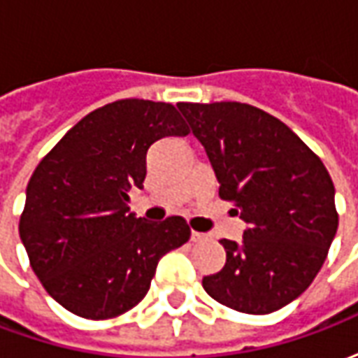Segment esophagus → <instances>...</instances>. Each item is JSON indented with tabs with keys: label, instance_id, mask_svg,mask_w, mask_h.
<instances>
[{
	"label": "esophagus",
	"instance_id": "1",
	"mask_svg": "<svg viewBox=\"0 0 358 358\" xmlns=\"http://www.w3.org/2000/svg\"><path fill=\"white\" fill-rule=\"evenodd\" d=\"M205 240V234H201V232H192V241H195V243H197V241H203Z\"/></svg>",
	"mask_w": 358,
	"mask_h": 358
}]
</instances>
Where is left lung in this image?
<instances>
[{
    "label": "left lung",
    "mask_w": 358,
    "mask_h": 358,
    "mask_svg": "<svg viewBox=\"0 0 358 358\" xmlns=\"http://www.w3.org/2000/svg\"><path fill=\"white\" fill-rule=\"evenodd\" d=\"M207 151L218 197L248 222L240 243L220 240L226 263L203 278L210 297L240 313L268 315L315 280L338 230L334 182L297 134L238 101L178 103Z\"/></svg>",
    "instance_id": "8db88e82"
}]
</instances>
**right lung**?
I'll list each match as a JSON object with an SVG mask.
<instances>
[{
	"mask_svg": "<svg viewBox=\"0 0 358 358\" xmlns=\"http://www.w3.org/2000/svg\"><path fill=\"white\" fill-rule=\"evenodd\" d=\"M189 128L171 103L120 99L92 110L36 166L19 234L30 266L61 307L90 320L128 313L159 259L189 240L182 217L136 218L128 189L143 187L148 149Z\"/></svg>",
	"mask_w": 358,
	"mask_h": 358,
	"instance_id": "1",
	"label": "right lung"
}]
</instances>
